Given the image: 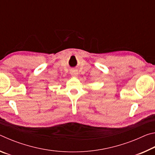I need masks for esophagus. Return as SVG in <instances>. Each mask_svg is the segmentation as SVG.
<instances>
[{
    "label": "esophagus",
    "instance_id": "esophagus-1",
    "mask_svg": "<svg viewBox=\"0 0 155 155\" xmlns=\"http://www.w3.org/2000/svg\"><path fill=\"white\" fill-rule=\"evenodd\" d=\"M71 75L72 77H77L78 72L76 70H72L71 71Z\"/></svg>",
    "mask_w": 155,
    "mask_h": 155
}]
</instances>
